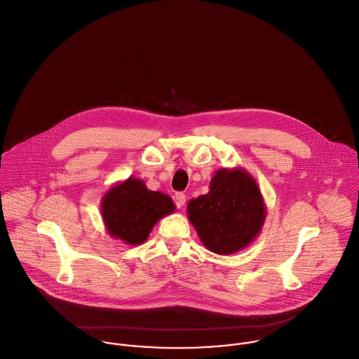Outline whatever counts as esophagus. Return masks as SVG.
<instances>
[{"instance_id": "esophagus-1", "label": "esophagus", "mask_w": 359, "mask_h": 359, "mask_svg": "<svg viewBox=\"0 0 359 359\" xmlns=\"http://www.w3.org/2000/svg\"><path fill=\"white\" fill-rule=\"evenodd\" d=\"M175 200H176L177 208H183V207H184V204H186V196H184L183 193H177V194L175 196Z\"/></svg>"}]
</instances>
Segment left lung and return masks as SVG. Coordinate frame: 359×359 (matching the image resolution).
Wrapping results in <instances>:
<instances>
[{"mask_svg":"<svg viewBox=\"0 0 359 359\" xmlns=\"http://www.w3.org/2000/svg\"><path fill=\"white\" fill-rule=\"evenodd\" d=\"M187 216L210 251L229 255L258 237L266 205L257 180L245 169L223 168L216 170L207 194L189 201Z\"/></svg>","mask_w":359,"mask_h":359,"instance_id":"obj_1","label":"left lung"}]
</instances>
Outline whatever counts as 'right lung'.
I'll list each match as a JSON object with an SVG mask.
<instances>
[{
	"instance_id": "add662e5",
	"label": "right lung",
	"mask_w": 359,
	"mask_h": 359,
	"mask_svg": "<svg viewBox=\"0 0 359 359\" xmlns=\"http://www.w3.org/2000/svg\"><path fill=\"white\" fill-rule=\"evenodd\" d=\"M175 210L168 194L148 190L143 180L133 176L114 184L101 200L107 231L129 245L144 243L156 222Z\"/></svg>"
}]
</instances>
